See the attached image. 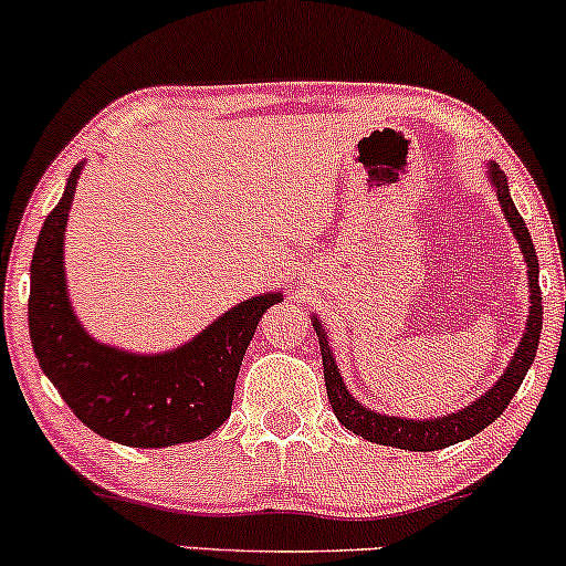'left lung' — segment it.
<instances>
[{
  "label": "left lung",
  "instance_id": "left-lung-1",
  "mask_svg": "<svg viewBox=\"0 0 566 566\" xmlns=\"http://www.w3.org/2000/svg\"><path fill=\"white\" fill-rule=\"evenodd\" d=\"M486 176L492 181L494 192H497L500 208H503L507 224H511L513 238L518 240V249L524 253L526 262V281H530V315H526V332L518 342L516 353H513L511 364H507L503 377L494 382L492 390H486L484 396L475 398L471 406L454 411V415L443 417H430V420H409V417H390L379 415V411L366 409L364 403L355 401L347 390L345 379H342L339 368H336L334 353L328 347V336L323 323L313 315V328L321 342V355H323V377H326V392L336 420L345 424L347 430H353L355 436L366 438V441L382 443V447H396V449H409V452H438L443 447H452V443L465 441V438L479 436L486 424H492L500 415L507 409L511 398L516 396V390L522 387L526 371H530L532 360H535L539 332H543V294H539V266H537V253L532 245V234L526 230L522 213L516 211L511 200V189H507L505 174L500 170L497 163L486 165Z\"/></svg>",
  "mask_w": 566,
  "mask_h": 566
}]
</instances>
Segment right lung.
Returning a JSON list of instances; mask_svg holds the SVG:
<instances>
[{
  "label": "right lung",
  "mask_w": 566,
  "mask_h": 566,
  "mask_svg": "<svg viewBox=\"0 0 566 566\" xmlns=\"http://www.w3.org/2000/svg\"><path fill=\"white\" fill-rule=\"evenodd\" d=\"M82 163L44 219L31 256L29 334L36 360L69 409L93 433L138 449L200 441L232 411L240 364L259 317L283 294L234 304L187 345L138 355L93 339L69 302L63 234Z\"/></svg>",
  "instance_id": "add662e5"
}]
</instances>
